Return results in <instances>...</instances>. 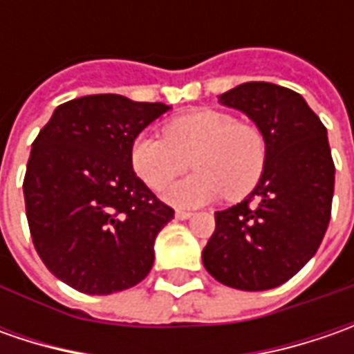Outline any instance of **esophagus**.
<instances>
[{
  "instance_id": "esophagus-1",
  "label": "esophagus",
  "mask_w": 354,
  "mask_h": 354,
  "mask_svg": "<svg viewBox=\"0 0 354 354\" xmlns=\"http://www.w3.org/2000/svg\"><path fill=\"white\" fill-rule=\"evenodd\" d=\"M175 216H177L179 221H187V218H191V216H193V212H189V211H177V212H175Z\"/></svg>"
}]
</instances>
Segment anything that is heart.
Wrapping results in <instances>:
<instances>
[{"mask_svg": "<svg viewBox=\"0 0 354 354\" xmlns=\"http://www.w3.org/2000/svg\"><path fill=\"white\" fill-rule=\"evenodd\" d=\"M163 138L140 136L131 143L129 159L136 175L159 191L187 171H197L163 191V198L181 209L246 197L266 167V138L254 124L240 122L223 110L201 108L169 120Z\"/></svg>", "mask_w": 354, "mask_h": 354, "instance_id": "b5f03b06", "label": "heart"}]
</instances>
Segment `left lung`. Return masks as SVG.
I'll return each instance as SVG.
<instances>
[{
  "instance_id": "left-lung-1",
  "label": "left lung",
  "mask_w": 354,
  "mask_h": 354,
  "mask_svg": "<svg viewBox=\"0 0 354 354\" xmlns=\"http://www.w3.org/2000/svg\"><path fill=\"white\" fill-rule=\"evenodd\" d=\"M266 138V167L252 193L214 212L203 264L228 288L264 292L293 278L315 256L331 218L335 165L327 129L301 94L244 82L218 96Z\"/></svg>"
}]
</instances>
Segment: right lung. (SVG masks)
<instances>
[{"label": "right lung", "instance_id": "add662e5", "mask_svg": "<svg viewBox=\"0 0 354 354\" xmlns=\"http://www.w3.org/2000/svg\"><path fill=\"white\" fill-rule=\"evenodd\" d=\"M161 102L94 94L61 104L31 145L23 181L37 254L53 276L90 295L140 283L159 230L173 218L133 173L129 149Z\"/></svg>", "mask_w": 354, "mask_h": 354}]
</instances>
